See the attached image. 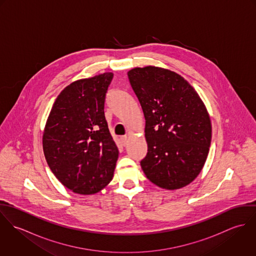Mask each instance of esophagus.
Segmentation results:
<instances>
[{"instance_id":"esophagus-1","label":"esophagus","mask_w":256,"mask_h":256,"mask_svg":"<svg viewBox=\"0 0 256 256\" xmlns=\"http://www.w3.org/2000/svg\"><path fill=\"white\" fill-rule=\"evenodd\" d=\"M120 140H121V143H122L123 146H126V145H127V143H128V137H127V136L121 137Z\"/></svg>"}]
</instances>
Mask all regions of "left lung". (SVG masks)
<instances>
[{
  "instance_id": "obj_1",
  "label": "left lung",
  "mask_w": 256,
  "mask_h": 256,
  "mask_svg": "<svg viewBox=\"0 0 256 256\" xmlns=\"http://www.w3.org/2000/svg\"><path fill=\"white\" fill-rule=\"evenodd\" d=\"M127 74L146 119L142 170L162 189L182 188L198 176L209 154L212 124L207 108L180 74L146 66Z\"/></svg>"
}]
</instances>
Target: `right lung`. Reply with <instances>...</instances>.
<instances>
[{
  "mask_svg": "<svg viewBox=\"0 0 256 256\" xmlns=\"http://www.w3.org/2000/svg\"><path fill=\"white\" fill-rule=\"evenodd\" d=\"M113 73L74 80L57 96L42 137L46 162L65 187L94 194L112 180L118 148L104 117Z\"/></svg>",
  "mask_w": 256,
  "mask_h": 256,
  "instance_id": "add662e5",
  "label": "right lung"
}]
</instances>
